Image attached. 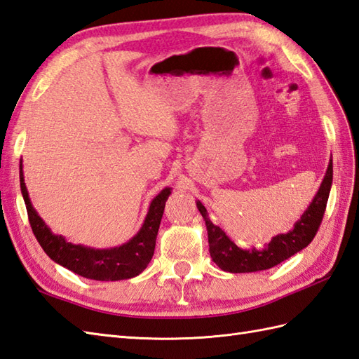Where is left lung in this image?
<instances>
[{
  "label": "left lung",
  "instance_id": "obj_1",
  "mask_svg": "<svg viewBox=\"0 0 359 359\" xmlns=\"http://www.w3.org/2000/svg\"><path fill=\"white\" fill-rule=\"evenodd\" d=\"M332 175H334V165L330 160L318 191L300 219L294 224V229L274 236L268 243L259 248H242L236 245L221 226L210 221L207 208L198 199L196 207L205 221L210 256L215 264L226 273H256V271L273 268L308 247L316 238L323 215H325L332 187Z\"/></svg>",
  "mask_w": 359,
  "mask_h": 359
}]
</instances>
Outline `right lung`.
<instances>
[{
    "mask_svg": "<svg viewBox=\"0 0 359 359\" xmlns=\"http://www.w3.org/2000/svg\"><path fill=\"white\" fill-rule=\"evenodd\" d=\"M20 184L25 207H27L32 230L42 250L47 252V256L60 266L82 277L91 278V280L116 282L137 277L149 265L155 251V241L156 234H158L165 201L172 194V187L163 189L151 201L143 225L128 242L112 248H93L81 245V243L68 242L64 236L55 234L43 222L36 208L33 207L29 190L25 187L22 160L20 163Z\"/></svg>",
    "mask_w": 359,
    "mask_h": 359,
    "instance_id": "add662e5",
    "label": "right lung"
}]
</instances>
